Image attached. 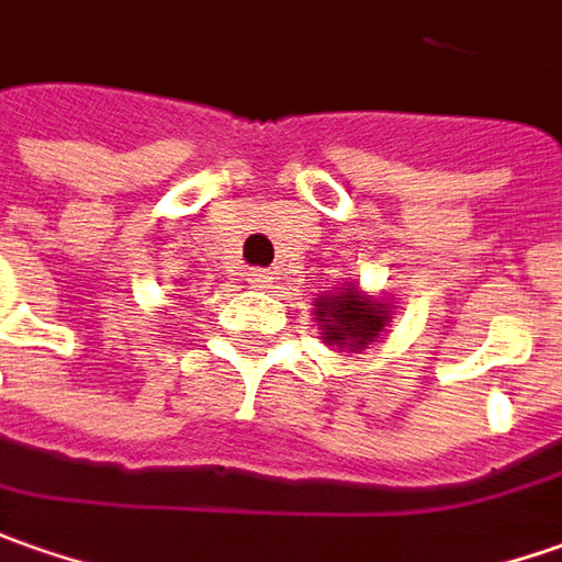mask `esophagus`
Instances as JSON below:
<instances>
[{
  "instance_id": "34e87169",
  "label": "esophagus",
  "mask_w": 562,
  "mask_h": 562,
  "mask_svg": "<svg viewBox=\"0 0 562 562\" xmlns=\"http://www.w3.org/2000/svg\"><path fill=\"white\" fill-rule=\"evenodd\" d=\"M248 282H251V289H270L273 285V273L270 270H248Z\"/></svg>"
}]
</instances>
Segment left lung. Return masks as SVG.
I'll return each instance as SVG.
<instances>
[{
	"mask_svg": "<svg viewBox=\"0 0 562 562\" xmlns=\"http://www.w3.org/2000/svg\"><path fill=\"white\" fill-rule=\"evenodd\" d=\"M314 319L319 339L336 345L345 355H363L392 323V301L367 295L360 285L348 282L345 289L314 299Z\"/></svg>",
	"mask_w": 562,
	"mask_h": 562,
	"instance_id": "left-lung-1",
	"label": "left lung"
}]
</instances>
